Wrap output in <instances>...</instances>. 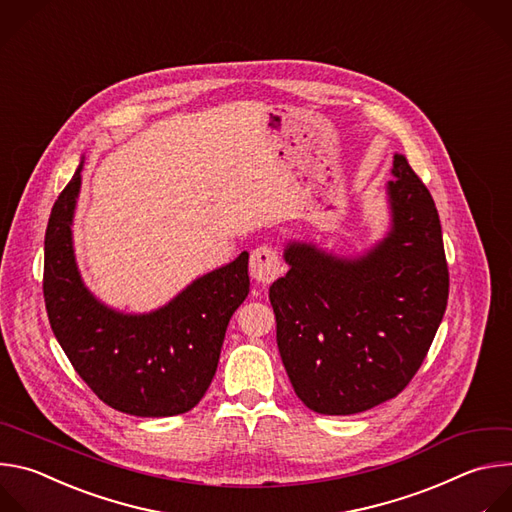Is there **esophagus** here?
<instances>
[{
	"instance_id": "1",
	"label": "esophagus",
	"mask_w": 512,
	"mask_h": 512,
	"mask_svg": "<svg viewBox=\"0 0 512 512\" xmlns=\"http://www.w3.org/2000/svg\"><path fill=\"white\" fill-rule=\"evenodd\" d=\"M282 266H280V256L276 248L272 246H260L252 252L250 256V274L254 280L260 284H270L278 278Z\"/></svg>"
}]
</instances>
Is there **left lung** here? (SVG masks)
I'll use <instances>...</instances> for the list:
<instances>
[{
    "label": "left lung",
    "mask_w": 512,
    "mask_h": 512,
    "mask_svg": "<svg viewBox=\"0 0 512 512\" xmlns=\"http://www.w3.org/2000/svg\"><path fill=\"white\" fill-rule=\"evenodd\" d=\"M387 183L391 230L365 256L288 244L290 270L270 286L276 343L309 410L351 416L399 395L422 367L448 304L436 203L405 161Z\"/></svg>",
    "instance_id": "left-lung-1"
}]
</instances>
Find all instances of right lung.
I'll list each match as a JSON object with an SVG mask.
<instances>
[{"label": "right lung", "instance_id": "add662e5", "mask_svg": "<svg viewBox=\"0 0 512 512\" xmlns=\"http://www.w3.org/2000/svg\"><path fill=\"white\" fill-rule=\"evenodd\" d=\"M80 171L82 161L54 201L46 228L50 327L82 381L113 410L141 418L185 414L208 391L228 323L248 296V252L197 278L155 313L107 309L82 284L72 250Z\"/></svg>", "mask_w": 512, "mask_h": 512}]
</instances>
